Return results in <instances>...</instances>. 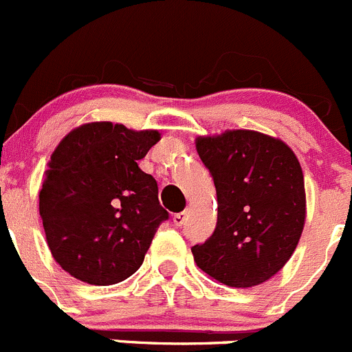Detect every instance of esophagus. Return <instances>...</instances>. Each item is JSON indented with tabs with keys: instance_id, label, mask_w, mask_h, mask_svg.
<instances>
[{
	"instance_id": "esophagus-1",
	"label": "esophagus",
	"mask_w": 352,
	"mask_h": 352,
	"mask_svg": "<svg viewBox=\"0 0 352 352\" xmlns=\"http://www.w3.org/2000/svg\"><path fill=\"white\" fill-rule=\"evenodd\" d=\"M186 219H187V212H179V213H175V215H173V224L175 226H184V222H186Z\"/></svg>"
}]
</instances>
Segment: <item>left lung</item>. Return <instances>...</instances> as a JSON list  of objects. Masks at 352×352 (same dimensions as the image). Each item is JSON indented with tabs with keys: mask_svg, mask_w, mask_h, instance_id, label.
Returning <instances> with one entry per match:
<instances>
[{
	"mask_svg": "<svg viewBox=\"0 0 352 352\" xmlns=\"http://www.w3.org/2000/svg\"><path fill=\"white\" fill-rule=\"evenodd\" d=\"M196 151L217 189L213 234L191 248L201 271L250 288L280 271L300 239L305 191L300 163L280 139L254 130L198 137Z\"/></svg>",
	"mask_w": 352,
	"mask_h": 352,
	"instance_id": "1",
	"label": "left lung"
}]
</instances>
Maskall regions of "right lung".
Wrapping results in <instances>:
<instances>
[{
  "mask_svg": "<svg viewBox=\"0 0 352 352\" xmlns=\"http://www.w3.org/2000/svg\"><path fill=\"white\" fill-rule=\"evenodd\" d=\"M157 130L95 121L55 147L39 191L48 248L64 271L88 285L120 283L142 265L168 212L157 184L139 168Z\"/></svg>",
  "mask_w": 352,
  "mask_h": 352,
  "instance_id": "1",
  "label": "right lung"
}]
</instances>
